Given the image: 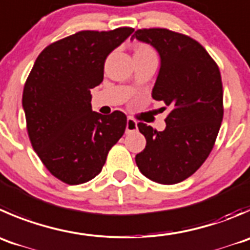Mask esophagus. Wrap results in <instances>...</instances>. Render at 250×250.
Masks as SVG:
<instances>
[{
    "label": "esophagus",
    "mask_w": 250,
    "mask_h": 250,
    "mask_svg": "<svg viewBox=\"0 0 250 250\" xmlns=\"http://www.w3.org/2000/svg\"><path fill=\"white\" fill-rule=\"evenodd\" d=\"M138 125H137V121L132 117H128L127 118V125H125V132L130 133V132H134L137 130Z\"/></svg>",
    "instance_id": "1"
}]
</instances>
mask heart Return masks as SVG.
I'll return each instance as SVG.
<instances>
[{"mask_svg":"<svg viewBox=\"0 0 250 250\" xmlns=\"http://www.w3.org/2000/svg\"><path fill=\"white\" fill-rule=\"evenodd\" d=\"M149 52H152V50L149 47V46L145 45V43H139V45L137 46V48H135V53H149Z\"/></svg>","mask_w":250,"mask_h":250,"instance_id":"heart-1","label":"heart"}]
</instances>
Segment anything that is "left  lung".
Instances as JSON below:
<instances>
[{"label": "left lung", "instance_id": "left-lung-1", "mask_svg": "<svg viewBox=\"0 0 250 250\" xmlns=\"http://www.w3.org/2000/svg\"><path fill=\"white\" fill-rule=\"evenodd\" d=\"M132 39L160 55L152 99L171 107L166 128L138 123L146 145L137 154L139 171L151 181L176 184L192 176L214 147L224 117L220 69L198 41L168 29H139Z\"/></svg>", "mask_w": 250, "mask_h": 250}]
</instances>
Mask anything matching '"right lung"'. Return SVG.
Wrapping results in <instances>:
<instances>
[{"label":"right lung","instance_id":"obj_1","mask_svg":"<svg viewBox=\"0 0 250 250\" xmlns=\"http://www.w3.org/2000/svg\"><path fill=\"white\" fill-rule=\"evenodd\" d=\"M133 31L83 30L56 41L38 56L26 79L21 103L29 139L50 173L64 183L98 176L125 133V113L93 111L90 90L103 82L106 57Z\"/></svg>","mask_w":250,"mask_h":250}]
</instances>
